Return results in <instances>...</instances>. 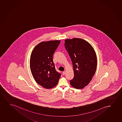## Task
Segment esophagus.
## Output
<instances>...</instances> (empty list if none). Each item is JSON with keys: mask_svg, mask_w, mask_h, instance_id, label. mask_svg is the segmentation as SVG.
Wrapping results in <instances>:
<instances>
[{"mask_svg": "<svg viewBox=\"0 0 122 122\" xmlns=\"http://www.w3.org/2000/svg\"><path fill=\"white\" fill-rule=\"evenodd\" d=\"M65 73H66V71H63V72H62V74H63V75H65Z\"/></svg>", "mask_w": 122, "mask_h": 122, "instance_id": "esophagus-1", "label": "esophagus"}]
</instances>
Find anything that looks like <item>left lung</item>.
Instances as JSON below:
<instances>
[{"label": "left lung", "mask_w": 122, "mask_h": 122, "mask_svg": "<svg viewBox=\"0 0 122 122\" xmlns=\"http://www.w3.org/2000/svg\"><path fill=\"white\" fill-rule=\"evenodd\" d=\"M65 48L71 59L74 77L70 83L75 89H81L87 86L95 74L97 57L92 46L81 38L65 41Z\"/></svg>", "instance_id": "obj_1"}]
</instances>
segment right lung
Segmentation results:
<instances>
[{
	"label": "right lung",
	"instance_id": "add662e5",
	"mask_svg": "<svg viewBox=\"0 0 122 122\" xmlns=\"http://www.w3.org/2000/svg\"><path fill=\"white\" fill-rule=\"evenodd\" d=\"M60 41L42 42L32 52L30 66L36 82L46 89L54 87L58 82L61 74L56 71L53 56Z\"/></svg>",
	"mask_w": 122,
	"mask_h": 122
}]
</instances>
